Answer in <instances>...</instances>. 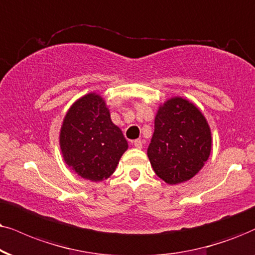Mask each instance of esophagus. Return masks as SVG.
<instances>
[{
  "label": "esophagus",
  "mask_w": 255,
  "mask_h": 255,
  "mask_svg": "<svg viewBox=\"0 0 255 255\" xmlns=\"http://www.w3.org/2000/svg\"><path fill=\"white\" fill-rule=\"evenodd\" d=\"M133 143H134L135 148H137V149H141V148H142V144H143V142L140 140V138H137V140H134Z\"/></svg>",
  "instance_id": "esophagus-1"
}]
</instances>
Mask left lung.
<instances>
[{
  "label": "left lung",
  "instance_id": "left-lung-1",
  "mask_svg": "<svg viewBox=\"0 0 255 255\" xmlns=\"http://www.w3.org/2000/svg\"><path fill=\"white\" fill-rule=\"evenodd\" d=\"M212 149L209 126L188 100L172 98L159 107L147 155L154 172L169 183L192 179L208 160Z\"/></svg>",
  "mask_w": 255,
  "mask_h": 255
}]
</instances>
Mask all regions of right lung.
I'll use <instances>...</instances> for the list:
<instances>
[{"label": "right lung", "mask_w": 255, "mask_h": 255, "mask_svg": "<svg viewBox=\"0 0 255 255\" xmlns=\"http://www.w3.org/2000/svg\"><path fill=\"white\" fill-rule=\"evenodd\" d=\"M60 147L70 169L83 179L98 182L115 172L128 143L120 128L112 122L105 100L89 93L67 112Z\"/></svg>", "instance_id": "obj_1"}]
</instances>
